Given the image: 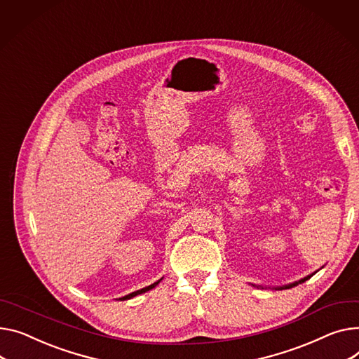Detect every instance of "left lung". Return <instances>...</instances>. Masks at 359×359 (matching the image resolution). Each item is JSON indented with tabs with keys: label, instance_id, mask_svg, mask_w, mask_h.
Wrapping results in <instances>:
<instances>
[{
	"label": "left lung",
	"instance_id": "obj_1",
	"mask_svg": "<svg viewBox=\"0 0 359 359\" xmlns=\"http://www.w3.org/2000/svg\"><path fill=\"white\" fill-rule=\"evenodd\" d=\"M307 278H310V276H309V277H304V278H303V280H300V281H299V283H304V281H306V280H307ZM293 285H297V283H293V284H290V285H287V287H285V289H292V287H293Z\"/></svg>",
	"mask_w": 359,
	"mask_h": 359
}]
</instances>
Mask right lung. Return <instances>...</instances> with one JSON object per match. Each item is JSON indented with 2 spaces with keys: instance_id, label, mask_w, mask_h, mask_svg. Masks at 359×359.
Wrapping results in <instances>:
<instances>
[{
  "instance_id": "right-lung-1",
  "label": "right lung",
  "mask_w": 359,
  "mask_h": 359,
  "mask_svg": "<svg viewBox=\"0 0 359 359\" xmlns=\"http://www.w3.org/2000/svg\"><path fill=\"white\" fill-rule=\"evenodd\" d=\"M160 283V280L158 281H156V283H153L151 285H147V287H144V289H141V290H137V292H134V293H130V294H127V296H124L121 300H128V299H131V297H134V296H137V294H141V293H146V292H149V290H151L153 287H156V285Z\"/></svg>"
}]
</instances>
